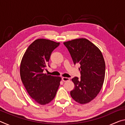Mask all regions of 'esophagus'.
Returning <instances> with one entry per match:
<instances>
[{
    "mask_svg": "<svg viewBox=\"0 0 125 125\" xmlns=\"http://www.w3.org/2000/svg\"><path fill=\"white\" fill-rule=\"evenodd\" d=\"M62 80H63V82H67V81H69V78H67V77H62Z\"/></svg>",
    "mask_w": 125,
    "mask_h": 125,
    "instance_id": "34e87169",
    "label": "esophagus"
}]
</instances>
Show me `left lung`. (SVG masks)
Wrapping results in <instances>:
<instances>
[{"mask_svg": "<svg viewBox=\"0 0 125 125\" xmlns=\"http://www.w3.org/2000/svg\"><path fill=\"white\" fill-rule=\"evenodd\" d=\"M74 64H80V78L72 80L74 88L71 95L76 102L84 104L93 100L100 92L105 78V63L102 53L86 39H78L64 42ZM79 68V69H80Z\"/></svg>", "mask_w": 125, "mask_h": 125, "instance_id": "obj_1", "label": "left lung"}]
</instances>
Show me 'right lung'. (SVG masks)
I'll return each mask as SVG.
<instances>
[{
    "mask_svg": "<svg viewBox=\"0 0 125 125\" xmlns=\"http://www.w3.org/2000/svg\"><path fill=\"white\" fill-rule=\"evenodd\" d=\"M60 43L49 40H36L30 45L21 62L22 82L29 95L36 102L45 105L56 96L61 78L43 73L48 65L52 52Z\"/></svg>",
    "mask_w": 125,
    "mask_h": 125,
    "instance_id": "right-lung-1",
    "label": "right lung"
}]
</instances>
